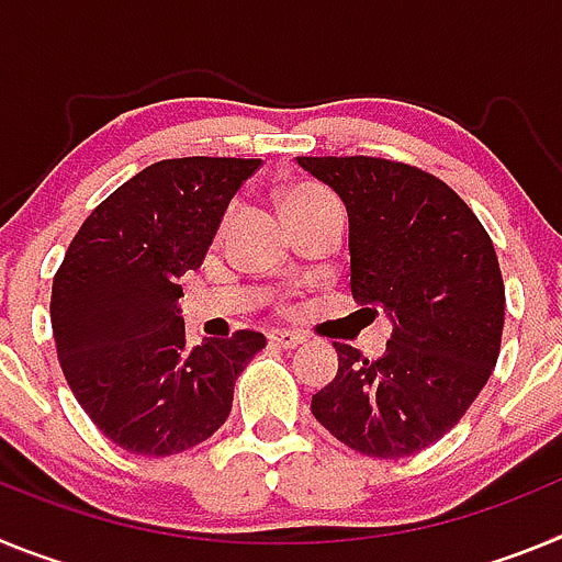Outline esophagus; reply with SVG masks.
<instances>
[{"mask_svg": "<svg viewBox=\"0 0 562 562\" xmlns=\"http://www.w3.org/2000/svg\"><path fill=\"white\" fill-rule=\"evenodd\" d=\"M267 337H270V342L278 346V349H297L304 342V335H297V331L290 329H272Z\"/></svg>", "mask_w": 562, "mask_h": 562, "instance_id": "obj_1", "label": "esophagus"}]
</instances>
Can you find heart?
Returning <instances> with one entry per match:
<instances>
[{
  "label": "heart",
  "instance_id": "heart-1",
  "mask_svg": "<svg viewBox=\"0 0 562 562\" xmlns=\"http://www.w3.org/2000/svg\"><path fill=\"white\" fill-rule=\"evenodd\" d=\"M317 196H326V193L317 191V188H295V191L286 193L284 205H292V202H304V200H317Z\"/></svg>",
  "mask_w": 562,
  "mask_h": 562
}]
</instances>
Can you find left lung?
<instances>
[{
    "instance_id": "8db88e82",
    "label": "left lung",
    "mask_w": 562,
    "mask_h": 562,
    "mask_svg": "<svg viewBox=\"0 0 562 562\" xmlns=\"http://www.w3.org/2000/svg\"><path fill=\"white\" fill-rule=\"evenodd\" d=\"M297 166L346 205L351 295L394 326L376 360L335 342L337 374L312 396V414L357 453H419L464 416L498 360L504 278L493 241L428 171L380 157Z\"/></svg>"
}]
</instances>
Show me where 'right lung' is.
<instances>
[{
  "label": "right lung",
  "mask_w": 562,
  "mask_h": 562,
  "mask_svg": "<svg viewBox=\"0 0 562 562\" xmlns=\"http://www.w3.org/2000/svg\"><path fill=\"white\" fill-rule=\"evenodd\" d=\"M261 160L182 157L143 168L89 213L53 281L49 321L69 389L101 434L137 456L211 439L261 331L186 342L182 276Z\"/></svg>",
  "instance_id": "add662e5"
}]
</instances>
